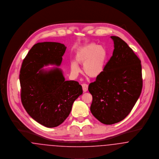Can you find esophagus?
<instances>
[{"mask_svg":"<svg viewBox=\"0 0 159 159\" xmlns=\"http://www.w3.org/2000/svg\"><path fill=\"white\" fill-rule=\"evenodd\" d=\"M82 87H83V90L84 92H87L88 87H89L88 84H82Z\"/></svg>","mask_w":159,"mask_h":159,"instance_id":"esophagus-1","label":"esophagus"}]
</instances>
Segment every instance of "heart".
<instances>
[{"label":"heart","mask_w":159,"mask_h":159,"mask_svg":"<svg viewBox=\"0 0 159 159\" xmlns=\"http://www.w3.org/2000/svg\"><path fill=\"white\" fill-rule=\"evenodd\" d=\"M106 48L95 43H89L78 49L75 55L76 61H72L70 69L74 75L80 72L78 63L83 64L85 74L90 77L96 78L103 72L107 59Z\"/></svg>","instance_id":"1"}]
</instances>
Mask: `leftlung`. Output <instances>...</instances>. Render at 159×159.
Wrapping results in <instances>:
<instances>
[{
  "label": "left lung",
  "instance_id": "obj_1",
  "mask_svg": "<svg viewBox=\"0 0 159 159\" xmlns=\"http://www.w3.org/2000/svg\"><path fill=\"white\" fill-rule=\"evenodd\" d=\"M114 50L103 72L89 85L93 116L105 125L122 121L141 93L142 66L134 51L120 38L112 36Z\"/></svg>",
  "mask_w": 159,
  "mask_h": 159
}]
</instances>
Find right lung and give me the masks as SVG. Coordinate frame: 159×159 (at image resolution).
I'll return each mask as SVG.
<instances>
[{
    "label": "right lung",
    "mask_w": 159,
    "mask_h": 159,
    "mask_svg": "<svg viewBox=\"0 0 159 159\" xmlns=\"http://www.w3.org/2000/svg\"><path fill=\"white\" fill-rule=\"evenodd\" d=\"M66 49L58 42L37 43L25 56L20 70L22 104L30 117L47 127L61 125L74 101L83 94L82 86L75 81H65L59 67ZM50 64L58 67L42 68Z\"/></svg>",
    "instance_id": "right-lung-1"
}]
</instances>
